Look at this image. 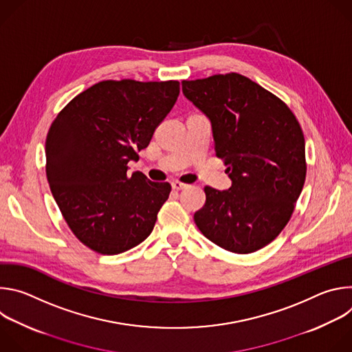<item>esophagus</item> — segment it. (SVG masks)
<instances>
[{
	"instance_id": "esophagus-1",
	"label": "esophagus",
	"mask_w": 352,
	"mask_h": 352,
	"mask_svg": "<svg viewBox=\"0 0 352 352\" xmlns=\"http://www.w3.org/2000/svg\"><path fill=\"white\" fill-rule=\"evenodd\" d=\"M171 185H173V189H175V190H182V189L188 188L186 184L179 182V181H174V182H171Z\"/></svg>"
}]
</instances>
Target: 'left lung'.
<instances>
[{
    "instance_id": "8db88e82",
    "label": "left lung",
    "mask_w": 352,
    "mask_h": 352,
    "mask_svg": "<svg viewBox=\"0 0 352 352\" xmlns=\"http://www.w3.org/2000/svg\"><path fill=\"white\" fill-rule=\"evenodd\" d=\"M182 91L210 120L232 181L228 190L205 186L193 220L220 248L252 254L291 219L307 177L304 132L283 100L239 74L182 80Z\"/></svg>"
}]
</instances>
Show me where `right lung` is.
<instances>
[{
  "label": "right lung",
  "mask_w": 352,
  "mask_h": 352,
  "mask_svg": "<svg viewBox=\"0 0 352 352\" xmlns=\"http://www.w3.org/2000/svg\"><path fill=\"white\" fill-rule=\"evenodd\" d=\"M178 80H102L74 97L45 139L50 189L75 236L118 255L153 231L168 182H152L128 163L147 147L174 107Z\"/></svg>",
  "instance_id": "right-lung-1"
}]
</instances>
